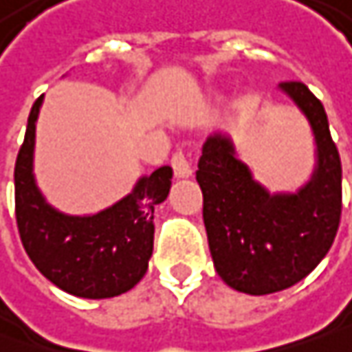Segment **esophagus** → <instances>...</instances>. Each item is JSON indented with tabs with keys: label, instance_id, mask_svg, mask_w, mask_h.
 I'll use <instances>...</instances> for the list:
<instances>
[{
	"label": "esophagus",
	"instance_id": "34e87169",
	"mask_svg": "<svg viewBox=\"0 0 352 352\" xmlns=\"http://www.w3.org/2000/svg\"><path fill=\"white\" fill-rule=\"evenodd\" d=\"M172 168H174L176 178H190L192 176V166H190L188 158L182 152H176L172 156Z\"/></svg>",
	"mask_w": 352,
	"mask_h": 352
}]
</instances>
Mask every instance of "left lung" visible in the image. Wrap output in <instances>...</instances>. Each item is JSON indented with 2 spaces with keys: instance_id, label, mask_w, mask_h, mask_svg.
Returning a JSON list of instances; mask_svg holds the SVG:
<instances>
[{
  "instance_id": "8db88e82",
  "label": "left lung",
  "mask_w": 352,
  "mask_h": 352,
  "mask_svg": "<svg viewBox=\"0 0 352 352\" xmlns=\"http://www.w3.org/2000/svg\"><path fill=\"white\" fill-rule=\"evenodd\" d=\"M278 88L313 130L316 164L307 184L296 192H268L222 132L206 138L196 170L214 268L230 289L254 296L289 289L311 274L335 242L342 208L339 150L322 104L300 82Z\"/></svg>"
}]
</instances>
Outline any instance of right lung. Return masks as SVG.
<instances>
[{
  "label": "right lung",
  "mask_w": 352,
  "mask_h": 352,
  "mask_svg": "<svg viewBox=\"0 0 352 352\" xmlns=\"http://www.w3.org/2000/svg\"><path fill=\"white\" fill-rule=\"evenodd\" d=\"M43 96L28 118L15 160V218L21 244L39 272L82 298H112L134 289L154 248V208L172 186V168L142 176L134 190L106 210L72 216L56 210L34 174L36 122Z\"/></svg>",
  "instance_id": "obj_1"
}]
</instances>
